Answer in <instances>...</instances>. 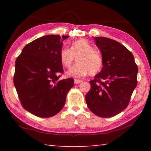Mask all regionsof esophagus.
I'll return each mask as SVG.
<instances>
[{"label":"esophagus","mask_w":151,"mask_h":151,"mask_svg":"<svg viewBox=\"0 0 151 151\" xmlns=\"http://www.w3.org/2000/svg\"><path fill=\"white\" fill-rule=\"evenodd\" d=\"M82 82V80H79V79H75V84H78Z\"/></svg>","instance_id":"1"}]
</instances>
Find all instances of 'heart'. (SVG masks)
I'll use <instances>...</instances> for the list:
<instances>
[{"label": "heart", "mask_w": 151, "mask_h": 151, "mask_svg": "<svg viewBox=\"0 0 151 151\" xmlns=\"http://www.w3.org/2000/svg\"><path fill=\"white\" fill-rule=\"evenodd\" d=\"M77 63L67 74L75 77H82L89 73L93 75L100 71L103 65L102 57L95 51V48L84 39H80L72 43L70 49L63 47L60 50V59L63 65L69 67L75 57Z\"/></svg>", "instance_id": "heart-1"}]
</instances>
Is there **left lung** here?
<instances>
[{
  "mask_svg": "<svg viewBox=\"0 0 151 151\" xmlns=\"http://www.w3.org/2000/svg\"><path fill=\"white\" fill-rule=\"evenodd\" d=\"M102 54L103 67L90 81L91 89L86 95L88 107L101 117H111L129 105L137 86L138 68L132 52L118 41L95 37Z\"/></svg>",
  "mask_w": 151,
  "mask_h": 151,
  "instance_id": "8db88e82",
  "label": "left lung"
}]
</instances>
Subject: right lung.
Masks as SVG:
<instances>
[{
	"mask_svg": "<svg viewBox=\"0 0 151 151\" xmlns=\"http://www.w3.org/2000/svg\"><path fill=\"white\" fill-rule=\"evenodd\" d=\"M69 36L47 35L32 41L15 61L14 83L25 110L40 117H52L65 103L74 80H60V52Z\"/></svg>",
	"mask_w": 151,
	"mask_h": 151,
	"instance_id": "1",
	"label": "right lung"
}]
</instances>
